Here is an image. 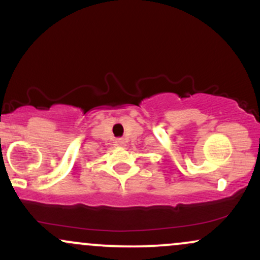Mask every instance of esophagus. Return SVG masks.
Wrapping results in <instances>:
<instances>
[{
	"instance_id": "esophagus-1",
	"label": "esophagus",
	"mask_w": 260,
	"mask_h": 260,
	"mask_svg": "<svg viewBox=\"0 0 260 260\" xmlns=\"http://www.w3.org/2000/svg\"><path fill=\"white\" fill-rule=\"evenodd\" d=\"M116 143H117V145H120V147H123V145H124V140L123 139H117V140H116Z\"/></svg>"
}]
</instances>
